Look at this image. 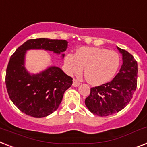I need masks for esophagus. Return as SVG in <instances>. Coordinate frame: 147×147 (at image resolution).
<instances>
[{"label": "esophagus", "instance_id": "obj_1", "mask_svg": "<svg viewBox=\"0 0 147 147\" xmlns=\"http://www.w3.org/2000/svg\"><path fill=\"white\" fill-rule=\"evenodd\" d=\"M72 85L74 87H78V86L80 85V82H78L76 79H73V83H72Z\"/></svg>", "mask_w": 147, "mask_h": 147}]
</instances>
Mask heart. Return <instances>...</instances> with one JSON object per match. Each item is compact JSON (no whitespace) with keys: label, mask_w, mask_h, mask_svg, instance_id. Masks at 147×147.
<instances>
[{"label":"heart","mask_w":147,"mask_h":147,"mask_svg":"<svg viewBox=\"0 0 147 147\" xmlns=\"http://www.w3.org/2000/svg\"><path fill=\"white\" fill-rule=\"evenodd\" d=\"M119 62L117 53L95 47H80L76 54L69 53L65 58V65L69 73L79 76L85 69V78L94 85L110 81L119 69Z\"/></svg>","instance_id":"heart-1"}]
</instances>
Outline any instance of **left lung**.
Listing matches in <instances>:
<instances>
[{
  "instance_id": "left-lung-1",
  "label": "left lung",
  "mask_w": 147,
  "mask_h": 147,
  "mask_svg": "<svg viewBox=\"0 0 147 147\" xmlns=\"http://www.w3.org/2000/svg\"><path fill=\"white\" fill-rule=\"evenodd\" d=\"M122 57V65L113 81L90 89L85 99L89 110L99 116L113 115L127 106L135 92L138 82V63L127 51L117 47Z\"/></svg>"
}]
</instances>
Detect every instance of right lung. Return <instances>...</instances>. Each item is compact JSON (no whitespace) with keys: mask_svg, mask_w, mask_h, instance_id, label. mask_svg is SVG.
Instances as JSON below:
<instances>
[{"mask_svg":"<svg viewBox=\"0 0 147 147\" xmlns=\"http://www.w3.org/2000/svg\"><path fill=\"white\" fill-rule=\"evenodd\" d=\"M65 40L30 39L16 50L6 71V86L11 101L21 112L34 118L47 116L59 107L63 94L72 84V78L57 66H48L38 73L26 68L27 51L44 50L65 56Z\"/></svg>","mask_w":147,"mask_h":147,"instance_id":"add662e5","label":"right lung"}]
</instances>
